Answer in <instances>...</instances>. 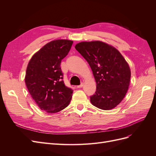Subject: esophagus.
<instances>
[{
    "label": "esophagus",
    "mask_w": 156,
    "mask_h": 156,
    "mask_svg": "<svg viewBox=\"0 0 156 156\" xmlns=\"http://www.w3.org/2000/svg\"><path fill=\"white\" fill-rule=\"evenodd\" d=\"M83 86H84V83H82L81 84H80V85H78V86H77V88H82Z\"/></svg>",
    "instance_id": "esophagus-1"
}]
</instances>
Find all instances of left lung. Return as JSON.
<instances>
[{
	"instance_id": "left-lung-1",
	"label": "left lung",
	"mask_w": 156,
	"mask_h": 156,
	"mask_svg": "<svg viewBox=\"0 0 156 156\" xmlns=\"http://www.w3.org/2000/svg\"><path fill=\"white\" fill-rule=\"evenodd\" d=\"M75 48L88 62L96 80L92 104L103 110L116 107L125 97L131 78L123 56L114 47L100 41L80 42Z\"/></svg>"
}]
</instances>
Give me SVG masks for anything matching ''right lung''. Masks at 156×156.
I'll list each match as a JSON object with an SVG mask.
<instances>
[{"label":"right lung","mask_w":156,"mask_h":156,"mask_svg":"<svg viewBox=\"0 0 156 156\" xmlns=\"http://www.w3.org/2000/svg\"><path fill=\"white\" fill-rule=\"evenodd\" d=\"M72 44L68 40L51 41L28 64L25 79L28 90L37 106L48 113L63 110L72 99L73 91L64 84L60 63Z\"/></svg>","instance_id":"add662e5"}]
</instances>
